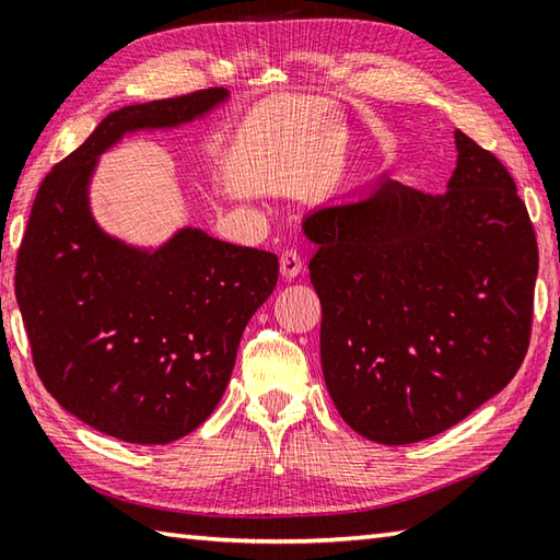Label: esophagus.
<instances>
[{
	"label": "esophagus",
	"instance_id": "esophagus-1",
	"mask_svg": "<svg viewBox=\"0 0 560 560\" xmlns=\"http://www.w3.org/2000/svg\"><path fill=\"white\" fill-rule=\"evenodd\" d=\"M301 271H303V259H301L299 252H295V249L283 252V255H281V277L291 281V279L299 277Z\"/></svg>",
	"mask_w": 560,
	"mask_h": 560
}]
</instances>
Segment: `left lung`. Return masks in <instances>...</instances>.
Wrapping results in <instances>:
<instances>
[{
  "label": "left lung",
  "mask_w": 560,
  "mask_h": 560,
  "mask_svg": "<svg viewBox=\"0 0 560 560\" xmlns=\"http://www.w3.org/2000/svg\"><path fill=\"white\" fill-rule=\"evenodd\" d=\"M444 194L398 182L315 208L320 361L337 412L378 444L430 440L517 374L539 249L510 172L462 130Z\"/></svg>",
  "instance_id": "left-lung-1"
}]
</instances>
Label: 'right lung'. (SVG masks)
I'll return each instance as SVG.
<instances>
[{
	"mask_svg": "<svg viewBox=\"0 0 560 560\" xmlns=\"http://www.w3.org/2000/svg\"><path fill=\"white\" fill-rule=\"evenodd\" d=\"M228 96L215 86L108 114L43 179L19 247L16 301L43 386L130 444H170L215 410L279 259L201 228L133 247L98 228L90 184L98 155L124 136L191 124Z\"/></svg>",
	"mask_w": 560,
	"mask_h": 560,
	"instance_id": "add662e5",
	"label": "right lung"
}]
</instances>
